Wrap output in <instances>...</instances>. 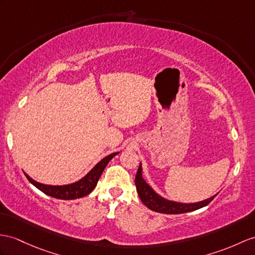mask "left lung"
I'll return each mask as SVG.
<instances>
[{"label": "left lung", "mask_w": 255, "mask_h": 255, "mask_svg": "<svg viewBox=\"0 0 255 255\" xmlns=\"http://www.w3.org/2000/svg\"><path fill=\"white\" fill-rule=\"evenodd\" d=\"M135 185H136V190L138 192V196L140 198L141 202L144 203L148 209L154 211V212L165 213V214H181L186 212H191V211H195L208 206V204L216 197L215 195L213 197L209 198L207 200H203L201 202H197V203H179V202L166 200L164 198L156 194L150 186L145 182V179L142 178V175H141L140 164L138 166L137 172H136Z\"/></svg>", "instance_id": "left-lung-1"}]
</instances>
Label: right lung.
<instances>
[{
  "mask_svg": "<svg viewBox=\"0 0 255 255\" xmlns=\"http://www.w3.org/2000/svg\"><path fill=\"white\" fill-rule=\"evenodd\" d=\"M116 154H118V152L111 153L106 158H104L102 161H99V162L93 167V169L82 179H80L79 182L70 184V185H65V186L44 185V184L33 181V179L30 176H28L26 173L24 172L23 173L28 178V181L32 185H34L36 188L40 189L42 192H44L45 195L51 196L53 198H57V199L73 200V199H78V198L88 196L90 192L93 191V189L96 187L98 179L101 177L105 167H106L109 161L113 159Z\"/></svg>",
  "mask_w": 255,
  "mask_h": 255,
  "instance_id": "1",
  "label": "right lung"
}]
</instances>
